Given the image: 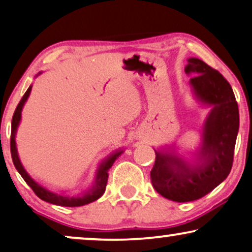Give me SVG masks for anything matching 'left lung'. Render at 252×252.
Listing matches in <instances>:
<instances>
[{
  "label": "left lung",
  "instance_id": "1",
  "mask_svg": "<svg viewBox=\"0 0 252 252\" xmlns=\"http://www.w3.org/2000/svg\"><path fill=\"white\" fill-rule=\"evenodd\" d=\"M193 77L189 85L193 99L210 108L200 130V143L186 157L174 145L154 149L151 182L158 193L177 203L192 202L211 192L230 173L239 133V107L230 84L219 71L197 58L184 69Z\"/></svg>",
  "mask_w": 252,
  "mask_h": 252
}]
</instances>
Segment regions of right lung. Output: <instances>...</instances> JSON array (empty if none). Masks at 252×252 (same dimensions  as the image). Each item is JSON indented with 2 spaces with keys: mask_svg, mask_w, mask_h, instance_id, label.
<instances>
[{
  "mask_svg": "<svg viewBox=\"0 0 252 252\" xmlns=\"http://www.w3.org/2000/svg\"><path fill=\"white\" fill-rule=\"evenodd\" d=\"M42 72H39L35 77L41 75ZM32 91V85H30L28 91L25 92V94L23 95L21 101H19L18 106L13 113L12 121H11V139H10V150H11V157L13 165H15L17 172L21 174V176L24 179L26 183L31 187V189L34 191V193L39 197L40 199L45 200L47 203L54 204V205L59 206H65V207H78L86 205V204H90L94 200L99 199L100 197L102 196L103 192L106 190L107 181H108V170L110 167L113 166V163L115 162V160L119 158L121 154L124 152V149H117L107 156L105 159L101 160V162L98 165V168H96L94 180H93L92 186L89 188V189L83 191V192H78L75 194H68L65 193L64 191H61V192H55V191L49 190L47 187H43L42 184L33 179V177L30 175V174L26 172V169L23 166L21 158H19L18 150H17L16 145V135L17 130H18L19 124H21L22 121V112L23 108H24V105L28 101L30 94H31Z\"/></svg>",
  "mask_w": 252,
  "mask_h": 252,
  "instance_id": "1",
  "label": "right lung"
}]
</instances>
